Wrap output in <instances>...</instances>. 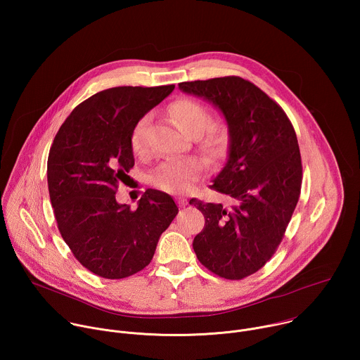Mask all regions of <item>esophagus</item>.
<instances>
[{
	"label": "esophagus",
	"instance_id": "obj_1",
	"mask_svg": "<svg viewBox=\"0 0 360 360\" xmlns=\"http://www.w3.org/2000/svg\"><path fill=\"white\" fill-rule=\"evenodd\" d=\"M178 205H179L181 208H185L186 205H188V202H186V199H182V198H179V199H178Z\"/></svg>",
	"mask_w": 360,
	"mask_h": 360
}]
</instances>
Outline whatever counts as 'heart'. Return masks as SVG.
Here are the masks:
<instances>
[{"mask_svg":"<svg viewBox=\"0 0 360 360\" xmlns=\"http://www.w3.org/2000/svg\"><path fill=\"white\" fill-rule=\"evenodd\" d=\"M169 114L182 132L191 138H198L200 150L211 161H217L224 157L228 146L226 131L222 127L210 125L211 112L207 107L195 99L182 98L175 101L169 107ZM148 124L149 115H145L134 127L131 146L136 157H145L148 153ZM203 167V161L196 157L168 160L152 171L150 182L167 192H186L198 181Z\"/></svg>","mask_w":360,"mask_h":360,"instance_id":"heart-1","label":"heart"}]
</instances>
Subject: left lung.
<instances>
[{"instance_id": "8db88e82", "label": "left lung", "mask_w": 360, "mask_h": 360, "mask_svg": "<svg viewBox=\"0 0 360 360\" xmlns=\"http://www.w3.org/2000/svg\"><path fill=\"white\" fill-rule=\"evenodd\" d=\"M179 89L218 108L229 135L226 162L211 185L229 202L189 200L205 217L193 250L215 275L246 278L271 259L296 208L302 162L295 129L276 102L243 78L181 82Z\"/></svg>"}]
</instances>
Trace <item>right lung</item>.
Wrapping results in <instances>:
<instances>
[{
    "label": "right lung",
    "mask_w": 360,
    "mask_h": 360,
    "mask_svg": "<svg viewBox=\"0 0 360 360\" xmlns=\"http://www.w3.org/2000/svg\"><path fill=\"white\" fill-rule=\"evenodd\" d=\"M174 88L96 92L70 114L49 149L48 191L58 229L79 264L101 278L142 271L178 214L174 199L161 191H146L136 210L115 198L135 162L134 127Z\"/></svg>",
    "instance_id": "add662e5"
}]
</instances>
